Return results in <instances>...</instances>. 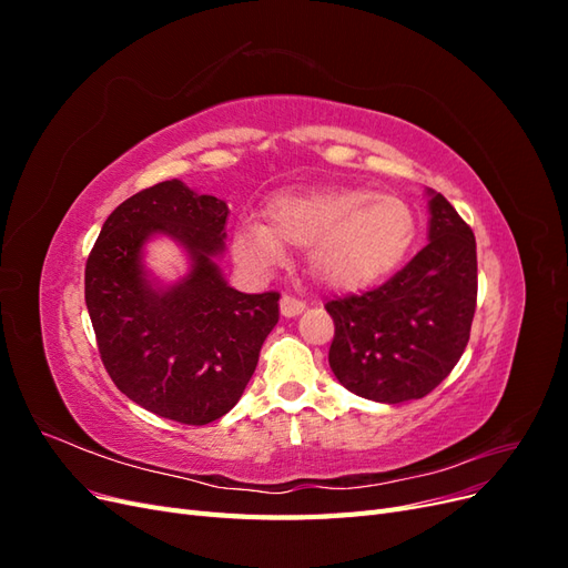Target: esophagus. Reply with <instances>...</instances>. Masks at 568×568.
<instances>
[{"label":"esophagus","instance_id":"34e87169","mask_svg":"<svg viewBox=\"0 0 568 568\" xmlns=\"http://www.w3.org/2000/svg\"><path fill=\"white\" fill-rule=\"evenodd\" d=\"M280 311L284 317H296L305 311V301L291 296V294H284L282 301H280Z\"/></svg>","mask_w":568,"mask_h":568}]
</instances>
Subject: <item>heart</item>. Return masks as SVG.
I'll list each match as a JSON object with an SVG mask.
<instances>
[{"label":"heart","mask_w":568,"mask_h":568,"mask_svg":"<svg viewBox=\"0 0 568 568\" xmlns=\"http://www.w3.org/2000/svg\"><path fill=\"white\" fill-rule=\"evenodd\" d=\"M267 222L242 217L234 232L239 263L265 272L286 248L307 251L313 277L338 291L363 288L398 267L417 239V213L395 194L367 186L282 194L267 203Z\"/></svg>","instance_id":"obj_1"}]
</instances>
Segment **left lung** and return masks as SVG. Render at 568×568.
<instances>
[{
    "label": "left lung",
    "mask_w": 568,
    "mask_h": 568,
    "mask_svg": "<svg viewBox=\"0 0 568 568\" xmlns=\"http://www.w3.org/2000/svg\"><path fill=\"white\" fill-rule=\"evenodd\" d=\"M428 244L393 277L326 303L334 320L329 365L359 398H424L453 372L476 313V239L450 201L432 192Z\"/></svg>",
    "instance_id": "obj_1"
}]
</instances>
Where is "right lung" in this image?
Returning <instances> with one entry per match:
<instances>
[{"label": "right lung", "mask_w": 568, "mask_h": 568, "mask_svg": "<svg viewBox=\"0 0 568 568\" xmlns=\"http://www.w3.org/2000/svg\"><path fill=\"white\" fill-rule=\"evenodd\" d=\"M227 203L180 180L159 182L109 215L84 265V303L101 363L118 390L163 419L203 426L239 403L267 334L280 322V294H242L213 257L225 251ZM168 233L193 257L173 287L145 280L141 248Z\"/></svg>", "instance_id": "add662e5"}]
</instances>
